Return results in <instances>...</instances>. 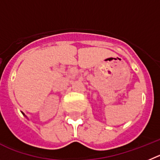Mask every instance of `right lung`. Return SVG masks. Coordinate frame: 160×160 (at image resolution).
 <instances>
[{"label": "right lung", "instance_id": "1", "mask_svg": "<svg viewBox=\"0 0 160 160\" xmlns=\"http://www.w3.org/2000/svg\"><path fill=\"white\" fill-rule=\"evenodd\" d=\"M21 113H22V114H23V115H24V116H25V115H24V113H23V112H21Z\"/></svg>", "mask_w": 160, "mask_h": 160}]
</instances>
